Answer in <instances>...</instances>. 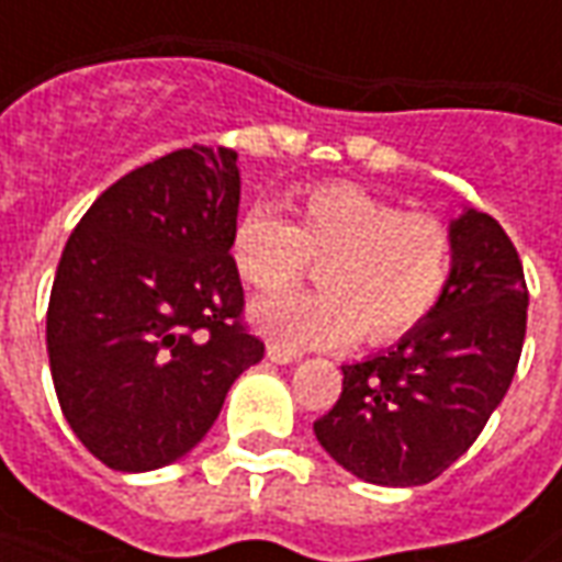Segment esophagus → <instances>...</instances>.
Wrapping results in <instances>:
<instances>
[{
	"instance_id": "34e87169",
	"label": "esophagus",
	"mask_w": 562,
	"mask_h": 562,
	"mask_svg": "<svg viewBox=\"0 0 562 562\" xmlns=\"http://www.w3.org/2000/svg\"><path fill=\"white\" fill-rule=\"evenodd\" d=\"M301 355L292 352V349H282V346H277V342H270L268 346V361H273V364H294Z\"/></svg>"
}]
</instances>
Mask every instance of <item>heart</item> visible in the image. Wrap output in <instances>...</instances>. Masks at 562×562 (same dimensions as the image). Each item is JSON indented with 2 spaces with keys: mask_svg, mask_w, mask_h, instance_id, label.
Listing matches in <instances>:
<instances>
[{
  "mask_svg": "<svg viewBox=\"0 0 562 562\" xmlns=\"http://www.w3.org/2000/svg\"><path fill=\"white\" fill-rule=\"evenodd\" d=\"M234 270L258 292H277L318 265L322 292L258 301L249 322L282 349H328L358 334L391 340L418 325L442 292L451 240L442 222L403 213L358 186L310 189L292 220L244 210L228 240Z\"/></svg>",
  "mask_w": 562,
  "mask_h": 562,
  "instance_id": "heart-1",
  "label": "heart"
}]
</instances>
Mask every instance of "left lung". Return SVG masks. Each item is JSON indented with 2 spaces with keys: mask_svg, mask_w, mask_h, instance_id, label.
<instances>
[{
  "mask_svg": "<svg viewBox=\"0 0 562 562\" xmlns=\"http://www.w3.org/2000/svg\"><path fill=\"white\" fill-rule=\"evenodd\" d=\"M451 268L430 313L391 349L342 364L318 446L382 487L434 482L506 397L527 334V282L499 222L463 207L448 222Z\"/></svg>",
  "mask_w": 562,
  "mask_h": 562,
  "instance_id": "1",
  "label": "left lung"
}]
</instances>
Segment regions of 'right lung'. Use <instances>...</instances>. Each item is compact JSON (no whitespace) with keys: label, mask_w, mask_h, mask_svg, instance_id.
I'll list each match as a JSON object with an SVG mask.
<instances>
[{"label":"right lung","mask_w":562,"mask_h":562,"mask_svg":"<svg viewBox=\"0 0 562 562\" xmlns=\"http://www.w3.org/2000/svg\"><path fill=\"white\" fill-rule=\"evenodd\" d=\"M237 153L189 147L108 186L68 237L47 306L50 376L75 436L111 470L186 458L265 358L237 325Z\"/></svg>","instance_id":"obj_1"}]
</instances>
